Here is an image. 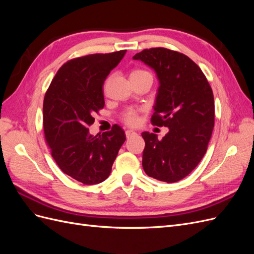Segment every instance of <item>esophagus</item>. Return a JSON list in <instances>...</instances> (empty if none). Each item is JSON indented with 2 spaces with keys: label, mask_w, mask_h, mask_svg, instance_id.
<instances>
[{
  "label": "esophagus",
  "mask_w": 254,
  "mask_h": 254,
  "mask_svg": "<svg viewBox=\"0 0 254 254\" xmlns=\"http://www.w3.org/2000/svg\"><path fill=\"white\" fill-rule=\"evenodd\" d=\"M126 137L127 139H129V137H131L132 135H134V134H136L134 131H132V130H126Z\"/></svg>",
  "instance_id": "esophagus-1"
}]
</instances>
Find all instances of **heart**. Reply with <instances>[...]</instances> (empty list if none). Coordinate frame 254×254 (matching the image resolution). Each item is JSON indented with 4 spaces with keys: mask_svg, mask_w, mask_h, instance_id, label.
<instances>
[{
    "mask_svg": "<svg viewBox=\"0 0 254 254\" xmlns=\"http://www.w3.org/2000/svg\"><path fill=\"white\" fill-rule=\"evenodd\" d=\"M144 74H150V73L145 70H134L131 74H130V77H132V76H137V75H144ZM123 120H124L129 125H134L137 122V112L133 109H129L124 113V115H123Z\"/></svg>",
    "mask_w": 254,
    "mask_h": 254,
    "instance_id": "obj_1",
    "label": "heart"
}]
</instances>
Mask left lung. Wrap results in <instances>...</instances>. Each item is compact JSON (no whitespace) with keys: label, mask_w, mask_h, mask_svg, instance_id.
I'll use <instances>...</instances> for the list:
<instances>
[{"label":"left lung","mask_w":254,"mask_h":254,"mask_svg":"<svg viewBox=\"0 0 254 254\" xmlns=\"http://www.w3.org/2000/svg\"><path fill=\"white\" fill-rule=\"evenodd\" d=\"M133 59L153 68L159 79L151 124L170 129L162 140L155 133H142L143 168L157 180L177 182L206 152L215 119L213 91L201 68L184 54L153 48L135 54Z\"/></svg>","instance_id":"8db88e82"}]
</instances>
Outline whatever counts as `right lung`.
I'll list each match as a JSON object with an SVG mask.
<instances>
[{
	"instance_id": "1",
	"label": "right lung",
	"mask_w": 254,
	"mask_h": 254,
	"mask_svg": "<svg viewBox=\"0 0 254 254\" xmlns=\"http://www.w3.org/2000/svg\"><path fill=\"white\" fill-rule=\"evenodd\" d=\"M126 50L68 60L52 80L43 102V128L52 157L67 176L83 184L108 178L126 135L119 125L101 135L88 127L104 108V82Z\"/></svg>"
}]
</instances>
